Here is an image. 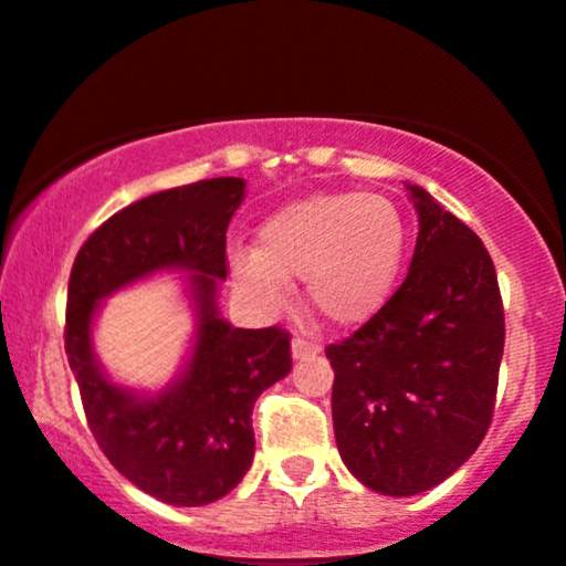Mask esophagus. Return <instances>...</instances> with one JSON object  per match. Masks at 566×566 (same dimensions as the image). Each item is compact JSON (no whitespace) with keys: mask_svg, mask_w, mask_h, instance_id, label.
I'll use <instances>...</instances> for the list:
<instances>
[{"mask_svg":"<svg viewBox=\"0 0 566 566\" xmlns=\"http://www.w3.org/2000/svg\"><path fill=\"white\" fill-rule=\"evenodd\" d=\"M322 350V343L314 340V337L295 335L292 337V356L295 359H308V356H316Z\"/></svg>","mask_w":566,"mask_h":566,"instance_id":"obj_1","label":"esophagus"}]
</instances>
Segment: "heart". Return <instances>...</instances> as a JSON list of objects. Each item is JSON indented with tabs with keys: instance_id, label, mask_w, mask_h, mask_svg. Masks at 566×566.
<instances>
[{
	"instance_id": "heart-1",
	"label": "heart",
	"mask_w": 566,
	"mask_h": 566,
	"mask_svg": "<svg viewBox=\"0 0 566 566\" xmlns=\"http://www.w3.org/2000/svg\"><path fill=\"white\" fill-rule=\"evenodd\" d=\"M407 252V223L380 193H314L292 201L258 231L255 252L231 258V282L247 303L279 311L290 279H305L308 303L337 327H356L388 303Z\"/></svg>"
}]
</instances>
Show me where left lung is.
I'll return each mask as SVG.
<instances>
[{"instance_id":"obj_1","label":"left lung","mask_w":566,"mask_h":566,"mask_svg":"<svg viewBox=\"0 0 566 566\" xmlns=\"http://www.w3.org/2000/svg\"><path fill=\"white\" fill-rule=\"evenodd\" d=\"M409 191L420 233L405 282L359 329L324 348L343 463L394 497L431 490L476 452L495 415L505 343L482 239L423 188Z\"/></svg>"}]
</instances>
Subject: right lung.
<instances>
[{
	"mask_svg": "<svg viewBox=\"0 0 566 566\" xmlns=\"http://www.w3.org/2000/svg\"><path fill=\"white\" fill-rule=\"evenodd\" d=\"M242 197V178L151 193L97 226L71 265L63 337L84 418L114 469L170 505H207L242 482L255 454V399L292 367L287 329H239L216 314V279L229 271L226 231ZM159 268L195 271L198 348L178 387L138 400L102 378L88 322L103 294Z\"/></svg>",
	"mask_w": 566,
	"mask_h": 566,
	"instance_id": "add662e5",
	"label": "right lung"
}]
</instances>
